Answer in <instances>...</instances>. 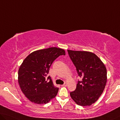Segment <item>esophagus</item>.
Segmentation results:
<instances>
[{
    "instance_id": "esophagus-1",
    "label": "esophagus",
    "mask_w": 120,
    "mask_h": 120,
    "mask_svg": "<svg viewBox=\"0 0 120 120\" xmlns=\"http://www.w3.org/2000/svg\"><path fill=\"white\" fill-rule=\"evenodd\" d=\"M67 86V83H65L64 84V85H62V87H66Z\"/></svg>"
}]
</instances>
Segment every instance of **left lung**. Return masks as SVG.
Segmentation results:
<instances>
[{"instance_id":"obj_1","label":"left lung","mask_w":120,"mask_h":120,"mask_svg":"<svg viewBox=\"0 0 120 120\" xmlns=\"http://www.w3.org/2000/svg\"><path fill=\"white\" fill-rule=\"evenodd\" d=\"M67 51L78 75L82 79L70 95L79 106H90L98 100L106 86V66L97 55L90 52L69 49Z\"/></svg>"}]
</instances>
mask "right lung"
Listing matches in <instances>:
<instances>
[{
    "instance_id": "add662e5",
    "label": "right lung",
    "mask_w": 120,
    "mask_h": 120,
    "mask_svg": "<svg viewBox=\"0 0 120 120\" xmlns=\"http://www.w3.org/2000/svg\"><path fill=\"white\" fill-rule=\"evenodd\" d=\"M65 51L58 47H49L34 51L23 61L18 70V83L26 97L32 102L46 104L58 94L59 88L55 87L49 76V68L53 62Z\"/></svg>"
}]
</instances>
